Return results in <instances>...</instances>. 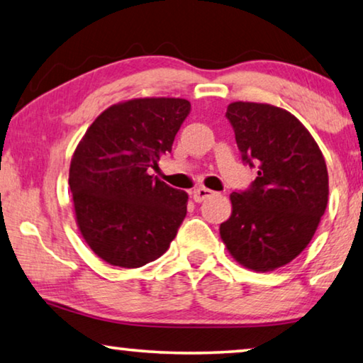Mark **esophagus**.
<instances>
[{
  "label": "esophagus",
  "instance_id": "34e87169",
  "mask_svg": "<svg viewBox=\"0 0 363 363\" xmlns=\"http://www.w3.org/2000/svg\"><path fill=\"white\" fill-rule=\"evenodd\" d=\"M210 196H213V191H210L207 187H199L192 192V197L196 202H203V200L208 199Z\"/></svg>",
  "mask_w": 363,
  "mask_h": 363
}]
</instances>
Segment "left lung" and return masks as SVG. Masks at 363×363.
I'll return each instance as SVG.
<instances>
[{"mask_svg":"<svg viewBox=\"0 0 363 363\" xmlns=\"http://www.w3.org/2000/svg\"><path fill=\"white\" fill-rule=\"evenodd\" d=\"M242 163L257 176L231 194L233 212L220 225L238 262L267 272L298 256L328 205L326 161L315 138L290 112L270 104L233 102L226 109Z\"/></svg>","mask_w":363,"mask_h":363,"instance_id":"8db88e82","label":"left lung"}]
</instances>
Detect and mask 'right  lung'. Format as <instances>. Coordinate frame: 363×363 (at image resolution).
I'll return each instance as SVG.
<instances>
[{
    "instance_id": "add662e5",
    "label": "right lung",
    "mask_w": 363,
    "mask_h": 363,
    "mask_svg": "<svg viewBox=\"0 0 363 363\" xmlns=\"http://www.w3.org/2000/svg\"><path fill=\"white\" fill-rule=\"evenodd\" d=\"M191 102L147 97L112 106L86 130L69 166L79 231L102 261L142 267L167 251L187 194L150 176L171 153Z\"/></svg>"
}]
</instances>
